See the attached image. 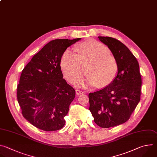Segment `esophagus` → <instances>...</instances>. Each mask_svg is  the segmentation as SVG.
I'll return each mask as SVG.
<instances>
[{
	"label": "esophagus",
	"mask_w": 157,
	"mask_h": 157,
	"mask_svg": "<svg viewBox=\"0 0 157 157\" xmlns=\"http://www.w3.org/2000/svg\"><path fill=\"white\" fill-rule=\"evenodd\" d=\"M84 92L83 91H81V90H79V89H76V94L79 95V94H83Z\"/></svg>",
	"instance_id": "34e87169"
}]
</instances>
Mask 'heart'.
<instances>
[{
	"mask_svg": "<svg viewBox=\"0 0 157 157\" xmlns=\"http://www.w3.org/2000/svg\"><path fill=\"white\" fill-rule=\"evenodd\" d=\"M76 52L66 50L61 59V68L70 81L74 82L81 77L85 70L88 76L86 82L80 79L78 84L103 87L113 80L117 71V63L105 44L88 40L78 45Z\"/></svg>",
	"mask_w": 157,
	"mask_h": 157,
	"instance_id": "1",
	"label": "heart"
}]
</instances>
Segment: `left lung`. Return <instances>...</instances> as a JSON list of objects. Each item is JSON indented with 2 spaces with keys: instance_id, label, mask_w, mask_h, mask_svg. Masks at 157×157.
Returning a JSON list of instances; mask_svg holds the SVG:
<instances>
[{
  "instance_id": "obj_1",
  "label": "left lung",
  "mask_w": 157,
  "mask_h": 157,
  "mask_svg": "<svg viewBox=\"0 0 157 157\" xmlns=\"http://www.w3.org/2000/svg\"><path fill=\"white\" fill-rule=\"evenodd\" d=\"M108 47L117 63V74L109 85L89 94V110L102 128L127 121L140 100L142 78L139 64L130 50L118 40L98 36Z\"/></svg>"
}]
</instances>
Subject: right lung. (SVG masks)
I'll return each instance as SVG.
<instances>
[{
	"label": "right lung",
	"mask_w": 157,
	"mask_h": 157,
	"mask_svg": "<svg viewBox=\"0 0 157 157\" xmlns=\"http://www.w3.org/2000/svg\"><path fill=\"white\" fill-rule=\"evenodd\" d=\"M81 38L54 40L35 55L22 70L17 100L24 117L44 131L61 129L75 97V90L63 78V54Z\"/></svg>",
	"instance_id": "1"
}]
</instances>
